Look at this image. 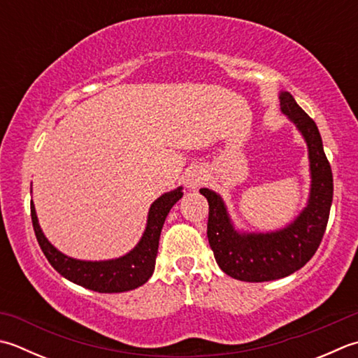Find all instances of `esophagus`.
I'll return each instance as SVG.
<instances>
[{"mask_svg":"<svg viewBox=\"0 0 358 358\" xmlns=\"http://www.w3.org/2000/svg\"><path fill=\"white\" fill-rule=\"evenodd\" d=\"M201 180H203V177H201V172H200L199 169L189 171V172L186 173V178H185L186 187L195 189V187H197V186L201 183Z\"/></svg>","mask_w":358,"mask_h":358,"instance_id":"obj_1","label":"esophagus"}]
</instances>
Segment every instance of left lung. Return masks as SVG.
<instances>
[{
  "instance_id": "obj_1",
  "label": "left lung",
  "mask_w": 358,
  "mask_h": 358,
  "mask_svg": "<svg viewBox=\"0 0 358 358\" xmlns=\"http://www.w3.org/2000/svg\"><path fill=\"white\" fill-rule=\"evenodd\" d=\"M282 113L296 125L309 150L310 194L307 206L285 228L270 233H241L231 222L219 194L208 187L200 194L209 203L208 241L219 267L245 282H265L292 275L310 261L327 227L334 197V178L323 141L313 119L289 91L279 93Z\"/></svg>"
}]
</instances>
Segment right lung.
<instances>
[{"mask_svg": "<svg viewBox=\"0 0 358 358\" xmlns=\"http://www.w3.org/2000/svg\"><path fill=\"white\" fill-rule=\"evenodd\" d=\"M181 189L183 187L180 186L171 192H166L152 203L141 241L138 242L130 253L117 259H110V261H79V259L60 253L46 239L43 231H41L35 206L31 200V217L35 237H37L40 248L49 264L68 281L99 293H121L138 289L139 285L149 281L153 270H155L161 229H163L164 220L171 208L183 197Z\"/></svg>", "mask_w": 358, "mask_h": 358, "instance_id": "1", "label": "right lung"}]
</instances>
